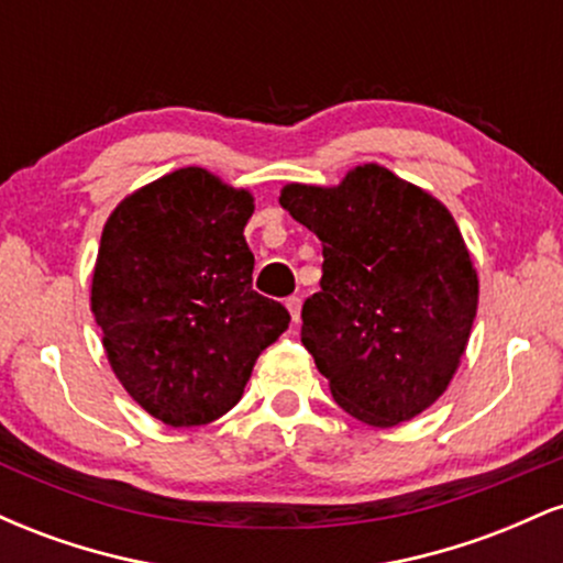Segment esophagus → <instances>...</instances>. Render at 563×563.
<instances>
[{
	"label": "esophagus",
	"instance_id": "34e87169",
	"mask_svg": "<svg viewBox=\"0 0 563 563\" xmlns=\"http://www.w3.org/2000/svg\"><path fill=\"white\" fill-rule=\"evenodd\" d=\"M286 309H288L290 320H294V325H296V322H299V314H301V299H299V296H288Z\"/></svg>",
	"mask_w": 563,
	"mask_h": 563
}]
</instances>
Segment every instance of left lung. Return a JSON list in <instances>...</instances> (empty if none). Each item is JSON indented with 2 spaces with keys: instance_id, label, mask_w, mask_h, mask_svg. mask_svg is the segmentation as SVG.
Listing matches in <instances>:
<instances>
[{
  "instance_id": "left-lung-1",
  "label": "left lung",
  "mask_w": 563,
  "mask_h": 563,
  "mask_svg": "<svg viewBox=\"0 0 563 563\" xmlns=\"http://www.w3.org/2000/svg\"><path fill=\"white\" fill-rule=\"evenodd\" d=\"M280 206L322 243L301 344L352 418L391 429L442 397L466 354L479 275L442 200L378 164L333 187L290 183Z\"/></svg>"
}]
</instances>
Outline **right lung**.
<instances>
[{"label": "right lung", "instance_id": "add662e5", "mask_svg": "<svg viewBox=\"0 0 563 563\" xmlns=\"http://www.w3.org/2000/svg\"><path fill=\"white\" fill-rule=\"evenodd\" d=\"M254 196L187 166L129 192L102 228L92 314L108 363L142 410L174 429L241 402L256 360L286 331L251 288Z\"/></svg>", "mask_w": 563, "mask_h": 563}]
</instances>
